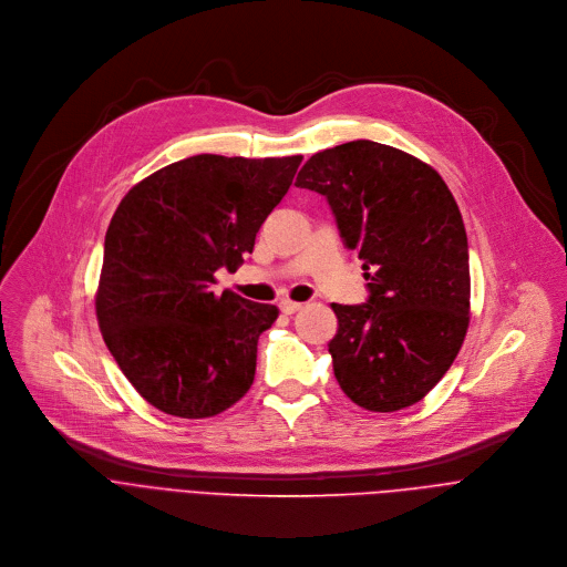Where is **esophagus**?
I'll return each mask as SVG.
<instances>
[{
	"instance_id": "obj_1",
	"label": "esophagus",
	"mask_w": 567,
	"mask_h": 567,
	"mask_svg": "<svg viewBox=\"0 0 567 567\" xmlns=\"http://www.w3.org/2000/svg\"><path fill=\"white\" fill-rule=\"evenodd\" d=\"M300 307H302V305H300V302H293V300H282V302H280V309H282V313H287V316L296 313Z\"/></svg>"
}]
</instances>
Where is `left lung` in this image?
Instances as JSON below:
<instances>
[{
  "mask_svg": "<svg viewBox=\"0 0 567 567\" xmlns=\"http://www.w3.org/2000/svg\"><path fill=\"white\" fill-rule=\"evenodd\" d=\"M296 186L328 197L370 280L368 302H332L339 385L372 413L413 406L446 374L471 320L466 230L449 186L417 156L365 138L316 152Z\"/></svg>",
  "mask_w": 567,
  "mask_h": 567,
  "instance_id": "8db88e82",
  "label": "left lung"
}]
</instances>
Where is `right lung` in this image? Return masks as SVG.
<instances>
[{"label":"right lung","instance_id":"right-lung-1","mask_svg":"<svg viewBox=\"0 0 567 567\" xmlns=\"http://www.w3.org/2000/svg\"><path fill=\"white\" fill-rule=\"evenodd\" d=\"M302 156L197 154L121 199L96 289L99 328L121 372L161 413L204 420L245 396L276 305L213 291L287 195Z\"/></svg>","mask_w":567,"mask_h":567}]
</instances>
